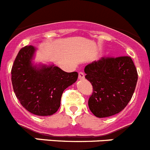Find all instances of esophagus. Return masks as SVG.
I'll return each instance as SVG.
<instances>
[{"label": "esophagus", "mask_w": 150, "mask_h": 150, "mask_svg": "<svg viewBox=\"0 0 150 150\" xmlns=\"http://www.w3.org/2000/svg\"><path fill=\"white\" fill-rule=\"evenodd\" d=\"M84 78H85V75L83 72H80L79 73H78V78H79L80 80H83V79H84Z\"/></svg>", "instance_id": "34e87169"}]
</instances>
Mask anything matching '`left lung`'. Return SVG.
<instances>
[{"mask_svg":"<svg viewBox=\"0 0 150 150\" xmlns=\"http://www.w3.org/2000/svg\"><path fill=\"white\" fill-rule=\"evenodd\" d=\"M84 72L93 89L88 105L96 117L115 115L126 107L137 81V69L131 57H102L86 66Z\"/></svg>","mask_w":150,"mask_h":150,"instance_id":"left-lung-1","label":"left lung"}]
</instances>
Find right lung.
I'll use <instances>...</instances> for the list:
<instances>
[{"instance_id":"obj_1","label":"right lung","mask_w":150,"mask_h":150,"mask_svg":"<svg viewBox=\"0 0 150 150\" xmlns=\"http://www.w3.org/2000/svg\"><path fill=\"white\" fill-rule=\"evenodd\" d=\"M35 51L33 45H27L18 53L11 70L13 87L27 110L51 116L57 111L63 91L76 81L78 74L66 72L54 65L33 66Z\"/></svg>"}]
</instances>
